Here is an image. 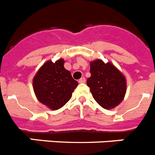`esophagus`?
Segmentation results:
<instances>
[{
	"label": "esophagus",
	"mask_w": 155,
	"mask_h": 155,
	"mask_svg": "<svg viewBox=\"0 0 155 155\" xmlns=\"http://www.w3.org/2000/svg\"><path fill=\"white\" fill-rule=\"evenodd\" d=\"M86 82V79L84 77H82L81 79H79V83H85Z\"/></svg>",
	"instance_id": "esophagus-1"
}]
</instances>
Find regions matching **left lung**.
I'll list each match as a JSON object with an SVG mask.
<instances>
[{"instance_id":"left-lung-1","label":"left lung","mask_w":155,"mask_h":155,"mask_svg":"<svg viewBox=\"0 0 155 155\" xmlns=\"http://www.w3.org/2000/svg\"><path fill=\"white\" fill-rule=\"evenodd\" d=\"M91 76L87 80L93 97L104 109L118 105L125 97L126 81L124 75L111 64L97 59L91 62Z\"/></svg>"}]
</instances>
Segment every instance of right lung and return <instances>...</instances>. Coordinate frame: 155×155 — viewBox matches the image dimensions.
Here are the masks:
<instances>
[{
	"label": "right lung",
	"instance_id": "right-lung-1",
	"mask_svg": "<svg viewBox=\"0 0 155 155\" xmlns=\"http://www.w3.org/2000/svg\"><path fill=\"white\" fill-rule=\"evenodd\" d=\"M64 61L59 59L54 63L48 61L38 70L33 80V91L40 103L52 110H58L65 104L78 86L71 72L64 67Z\"/></svg>",
	"mask_w": 155,
	"mask_h": 155
}]
</instances>
